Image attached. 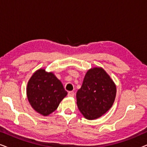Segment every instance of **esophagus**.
I'll return each instance as SVG.
<instances>
[{"label": "esophagus", "mask_w": 147, "mask_h": 147, "mask_svg": "<svg viewBox=\"0 0 147 147\" xmlns=\"http://www.w3.org/2000/svg\"><path fill=\"white\" fill-rule=\"evenodd\" d=\"M74 95H75V93L73 91L68 92V96H69V97H74Z\"/></svg>", "instance_id": "obj_1"}]
</instances>
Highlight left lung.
<instances>
[{
  "mask_svg": "<svg viewBox=\"0 0 147 147\" xmlns=\"http://www.w3.org/2000/svg\"><path fill=\"white\" fill-rule=\"evenodd\" d=\"M116 94V84L105 70L91 68L76 94L78 107L86 119H97L112 107Z\"/></svg>",
  "mask_w": 147,
  "mask_h": 147,
  "instance_id": "1",
  "label": "left lung"
}]
</instances>
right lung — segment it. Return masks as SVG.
<instances>
[{
	"instance_id": "obj_1",
	"label": "right lung",
	"mask_w": 147,
	"mask_h": 147,
	"mask_svg": "<svg viewBox=\"0 0 147 147\" xmlns=\"http://www.w3.org/2000/svg\"><path fill=\"white\" fill-rule=\"evenodd\" d=\"M67 92L53 72L38 69L30 78L27 96L31 107L41 115L47 116L57 109Z\"/></svg>"
}]
</instances>
